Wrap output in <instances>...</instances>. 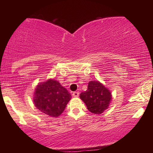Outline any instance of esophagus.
Returning <instances> with one entry per match:
<instances>
[{
  "label": "esophagus",
  "mask_w": 153,
  "mask_h": 153,
  "mask_svg": "<svg viewBox=\"0 0 153 153\" xmlns=\"http://www.w3.org/2000/svg\"><path fill=\"white\" fill-rule=\"evenodd\" d=\"M79 92H78V91H75V92L73 93V97H78L79 96Z\"/></svg>",
  "instance_id": "obj_1"
}]
</instances>
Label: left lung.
Returning a JSON list of instances; mask_svg holds the SVG:
<instances>
[{
    "label": "left lung",
    "mask_w": 153,
    "mask_h": 153,
    "mask_svg": "<svg viewBox=\"0 0 153 153\" xmlns=\"http://www.w3.org/2000/svg\"><path fill=\"white\" fill-rule=\"evenodd\" d=\"M80 98L93 114H101L108 108L111 94L109 90L99 81H90L88 89L80 94Z\"/></svg>",
    "instance_id": "left-lung-1"
}]
</instances>
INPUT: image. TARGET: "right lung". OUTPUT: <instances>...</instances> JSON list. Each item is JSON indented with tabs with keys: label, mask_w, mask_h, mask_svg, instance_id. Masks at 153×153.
I'll return each instance as SVG.
<instances>
[{
	"label": "right lung",
	"mask_w": 153,
	"mask_h": 153,
	"mask_svg": "<svg viewBox=\"0 0 153 153\" xmlns=\"http://www.w3.org/2000/svg\"><path fill=\"white\" fill-rule=\"evenodd\" d=\"M71 99L66 88L55 80L40 83L35 90L34 102L39 110L52 117H58Z\"/></svg>",
	"instance_id": "obj_1"
}]
</instances>
